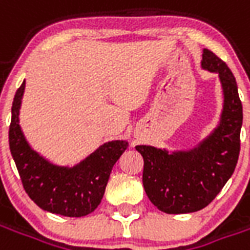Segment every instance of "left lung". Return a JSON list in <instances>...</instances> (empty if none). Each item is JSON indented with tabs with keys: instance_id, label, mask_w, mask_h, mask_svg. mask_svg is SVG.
<instances>
[{
	"instance_id": "obj_1",
	"label": "left lung",
	"mask_w": 250,
	"mask_h": 250,
	"mask_svg": "<svg viewBox=\"0 0 250 250\" xmlns=\"http://www.w3.org/2000/svg\"><path fill=\"white\" fill-rule=\"evenodd\" d=\"M201 65L217 72L224 92L220 125L206 139L188 151L136 146L145 161L143 188L158 209L184 214L204 209L217 197L236 168L240 154L242 104L236 79L226 62L204 49Z\"/></svg>"
}]
</instances>
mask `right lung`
<instances>
[{"label": "right lung", "instance_id": "obj_1", "mask_svg": "<svg viewBox=\"0 0 250 250\" xmlns=\"http://www.w3.org/2000/svg\"><path fill=\"white\" fill-rule=\"evenodd\" d=\"M24 89L25 82L14 95L9 146L25 191L37 206L49 213L65 217L92 213L103 198L111 170L128 143L107 142L73 167L53 165L29 146L20 127Z\"/></svg>", "mask_w": 250, "mask_h": 250}]
</instances>
